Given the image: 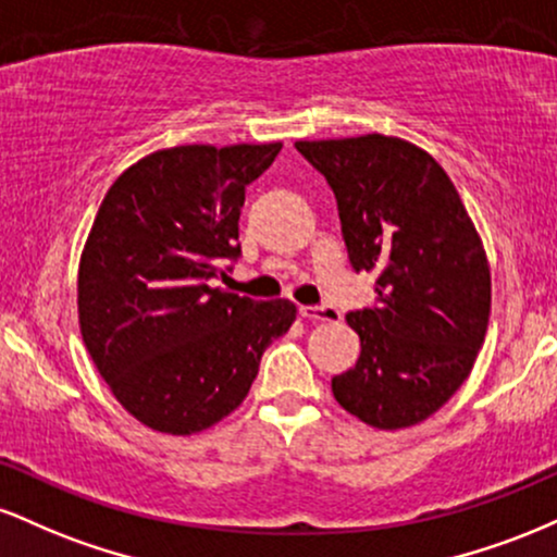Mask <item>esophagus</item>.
<instances>
[{"label":"esophagus","instance_id":"esophagus-1","mask_svg":"<svg viewBox=\"0 0 557 557\" xmlns=\"http://www.w3.org/2000/svg\"><path fill=\"white\" fill-rule=\"evenodd\" d=\"M298 311L309 322H341V311L335 306H300Z\"/></svg>","mask_w":557,"mask_h":557}]
</instances>
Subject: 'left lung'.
<instances>
[{
	"label": "left lung",
	"instance_id": "left-lung-1",
	"mask_svg": "<svg viewBox=\"0 0 557 557\" xmlns=\"http://www.w3.org/2000/svg\"><path fill=\"white\" fill-rule=\"evenodd\" d=\"M327 177L356 272H376L374 309L350 311L361 356L332 395L376 430L430 419L471 374L487 335L492 280L447 172L395 136L298 140Z\"/></svg>",
	"mask_w": 557,
	"mask_h": 557
}]
</instances>
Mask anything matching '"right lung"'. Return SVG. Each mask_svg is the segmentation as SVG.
Returning a JSON list of instances; mask_svg holds the SVG:
<instances>
[{
    "label": "right lung",
    "mask_w": 557,
    "mask_h": 557,
    "mask_svg": "<svg viewBox=\"0 0 557 557\" xmlns=\"http://www.w3.org/2000/svg\"><path fill=\"white\" fill-rule=\"evenodd\" d=\"M283 144H190L138 159L107 190L78 267L86 350L120 406L196 434L240 406L261 354L296 322L287 298L214 287L238 259L246 185Z\"/></svg>",
    "instance_id": "obj_1"
}]
</instances>
